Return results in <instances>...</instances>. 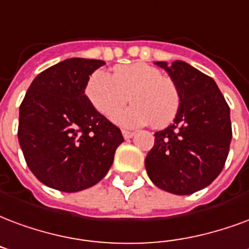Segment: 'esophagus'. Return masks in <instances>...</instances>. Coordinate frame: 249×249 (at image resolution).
<instances>
[{
	"instance_id": "esophagus-1",
	"label": "esophagus",
	"mask_w": 249,
	"mask_h": 249,
	"mask_svg": "<svg viewBox=\"0 0 249 249\" xmlns=\"http://www.w3.org/2000/svg\"><path fill=\"white\" fill-rule=\"evenodd\" d=\"M123 136H124L125 140L132 139L134 136V132H130V130H123Z\"/></svg>"
}]
</instances>
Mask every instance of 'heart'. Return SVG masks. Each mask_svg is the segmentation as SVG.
<instances>
[{
    "label": "heart",
    "mask_w": 249,
    "mask_h": 249,
    "mask_svg": "<svg viewBox=\"0 0 249 249\" xmlns=\"http://www.w3.org/2000/svg\"><path fill=\"white\" fill-rule=\"evenodd\" d=\"M86 95L93 108L112 119L124 105L127 96L132 106L119 112L115 123L134 128L150 123L154 128H163L176 119L181 96L176 82L163 76L160 70L136 62L115 68L113 73L96 71L89 76Z\"/></svg>",
    "instance_id": "1"
}]
</instances>
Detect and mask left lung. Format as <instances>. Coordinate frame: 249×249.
Wrapping results in <instances>:
<instances>
[{"label": "left lung", "mask_w": 249, "mask_h": 249, "mask_svg": "<svg viewBox=\"0 0 249 249\" xmlns=\"http://www.w3.org/2000/svg\"><path fill=\"white\" fill-rule=\"evenodd\" d=\"M156 64L176 82L181 104L174 123L154 133L145 167L162 190L193 194L209 186L226 163L232 139L230 107L213 79L190 64Z\"/></svg>", "instance_id": "left-lung-1"}]
</instances>
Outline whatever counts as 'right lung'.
<instances>
[{"label":"right lung","mask_w":249,"mask_h":249,"mask_svg":"<svg viewBox=\"0 0 249 249\" xmlns=\"http://www.w3.org/2000/svg\"><path fill=\"white\" fill-rule=\"evenodd\" d=\"M104 60L66 59L36 76L19 107L18 141L29 169L55 190L76 193L101 181L124 141L86 96Z\"/></svg>","instance_id":"right-lung-1"}]
</instances>
